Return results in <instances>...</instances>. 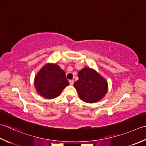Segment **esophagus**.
Here are the masks:
<instances>
[{"label": "esophagus", "mask_w": 146, "mask_h": 146, "mask_svg": "<svg viewBox=\"0 0 146 146\" xmlns=\"http://www.w3.org/2000/svg\"><path fill=\"white\" fill-rule=\"evenodd\" d=\"M69 82H70V84L71 85H73V84H74V81H73V80H70L69 81Z\"/></svg>", "instance_id": "1"}]
</instances>
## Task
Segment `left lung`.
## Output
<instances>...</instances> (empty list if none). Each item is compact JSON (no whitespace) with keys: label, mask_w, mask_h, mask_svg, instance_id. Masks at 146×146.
<instances>
[{"label":"left lung","mask_w":146,"mask_h":146,"mask_svg":"<svg viewBox=\"0 0 146 146\" xmlns=\"http://www.w3.org/2000/svg\"><path fill=\"white\" fill-rule=\"evenodd\" d=\"M78 80L74 87L83 101L94 103L101 100L106 94V80L94 70L84 68L78 72Z\"/></svg>","instance_id":"obj_1"}]
</instances>
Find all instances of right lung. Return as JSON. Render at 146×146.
<instances>
[{"label":"right lung","instance_id":"1","mask_svg":"<svg viewBox=\"0 0 146 146\" xmlns=\"http://www.w3.org/2000/svg\"><path fill=\"white\" fill-rule=\"evenodd\" d=\"M68 85L65 72L57 64L44 66L35 78L37 92L46 99L57 98Z\"/></svg>","mask_w":146,"mask_h":146}]
</instances>
